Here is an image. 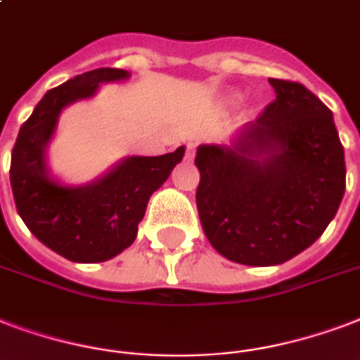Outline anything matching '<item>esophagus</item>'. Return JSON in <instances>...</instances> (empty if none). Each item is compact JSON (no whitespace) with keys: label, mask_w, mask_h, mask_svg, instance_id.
<instances>
[{"label":"esophagus","mask_w":360,"mask_h":360,"mask_svg":"<svg viewBox=\"0 0 360 360\" xmlns=\"http://www.w3.org/2000/svg\"><path fill=\"white\" fill-rule=\"evenodd\" d=\"M192 158H194V147L185 145V160H192Z\"/></svg>","instance_id":"1"}]
</instances>
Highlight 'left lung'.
Masks as SVG:
<instances>
[{
	"mask_svg": "<svg viewBox=\"0 0 360 360\" xmlns=\"http://www.w3.org/2000/svg\"><path fill=\"white\" fill-rule=\"evenodd\" d=\"M270 84L276 100L234 147L200 145L194 158L202 229L223 257L247 266L281 264L308 249L345 191L333 111L300 82Z\"/></svg>",
	"mask_w": 360,
	"mask_h": 360,
	"instance_id": "8db88e82",
	"label": "left lung"
}]
</instances>
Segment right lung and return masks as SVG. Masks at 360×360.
Returning a JSON list of instances; mask_svg holds the SVG:
<instances>
[{"label":"right lung","instance_id":"right-lung-1","mask_svg":"<svg viewBox=\"0 0 360 360\" xmlns=\"http://www.w3.org/2000/svg\"><path fill=\"white\" fill-rule=\"evenodd\" d=\"M124 77L128 71L100 68L49 90L13 147L9 172L18 215L41 243L73 262H103L130 247L150 194L185 155V147H179L162 156H130L103 179L79 188L49 179L45 147L60 111L90 98L100 82Z\"/></svg>","mask_w":360,"mask_h":360}]
</instances>
